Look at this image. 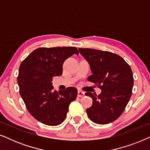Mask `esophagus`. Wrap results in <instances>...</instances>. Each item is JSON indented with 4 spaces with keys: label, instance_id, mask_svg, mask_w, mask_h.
Instances as JSON below:
<instances>
[{
    "label": "esophagus",
    "instance_id": "34e87169",
    "mask_svg": "<svg viewBox=\"0 0 150 150\" xmlns=\"http://www.w3.org/2000/svg\"><path fill=\"white\" fill-rule=\"evenodd\" d=\"M84 96H85V93H84L83 91H81V90H79V91H78V97L83 98Z\"/></svg>",
    "mask_w": 150,
    "mask_h": 150
}]
</instances>
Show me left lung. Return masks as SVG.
<instances>
[{"mask_svg":"<svg viewBox=\"0 0 150 150\" xmlns=\"http://www.w3.org/2000/svg\"><path fill=\"white\" fill-rule=\"evenodd\" d=\"M89 63L93 74L88 81L100 88L97 96L87 92L93 99L92 106L87 108V115L98 124H107L116 120L125 110L132 96L134 85L130 65L119 55L108 51L91 48H79Z\"/></svg>","mask_w":150,"mask_h":150,"instance_id":"8db88e82","label":"left lung"}]
</instances>
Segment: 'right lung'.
I'll return each instance as SVG.
<instances>
[{
    "label": "right lung",
    "mask_w": 150,
    "mask_h": 150,
    "mask_svg": "<svg viewBox=\"0 0 150 150\" xmlns=\"http://www.w3.org/2000/svg\"><path fill=\"white\" fill-rule=\"evenodd\" d=\"M74 54H79L75 47L40 48L20 65V96L30 115L48 126L61 124L66 117L69 104L76 98L75 87L57 92L52 85V78L62 74L63 63Z\"/></svg>",
    "instance_id": "right-lung-1"
}]
</instances>
